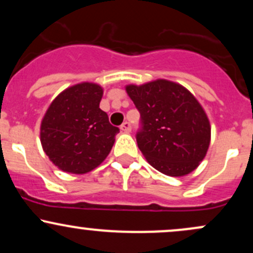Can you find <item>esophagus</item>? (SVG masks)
I'll use <instances>...</instances> for the list:
<instances>
[{"mask_svg": "<svg viewBox=\"0 0 253 253\" xmlns=\"http://www.w3.org/2000/svg\"><path fill=\"white\" fill-rule=\"evenodd\" d=\"M120 129L123 130L124 133H129L130 129H132V127H130V124L127 123V121H126V123H124L123 125H121Z\"/></svg>", "mask_w": 253, "mask_h": 253, "instance_id": "obj_1", "label": "esophagus"}]
</instances>
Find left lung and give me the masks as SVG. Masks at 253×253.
<instances>
[{"label": "left lung", "instance_id": "left-lung-1", "mask_svg": "<svg viewBox=\"0 0 253 253\" xmlns=\"http://www.w3.org/2000/svg\"><path fill=\"white\" fill-rule=\"evenodd\" d=\"M126 91L140 113L136 143L146 161L172 177L195 170L211 143L210 120L195 96L168 80L129 84Z\"/></svg>", "mask_w": 253, "mask_h": 253}]
</instances>
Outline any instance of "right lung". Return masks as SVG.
Masks as SVG:
<instances>
[{"label": "right lung", "mask_w": 253, "mask_h": 253, "mask_svg": "<svg viewBox=\"0 0 253 253\" xmlns=\"http://www.w3.org/2000/svg\"><path fill=\"white\" fill-rule=\"evenodd\" d=\"M102 86L83 82L66 88L52 101L40 126V141L62 171L82 175L109 155L119 133L100 108Z\"/></svg>", "instance_id": "1"}]
</instances>
